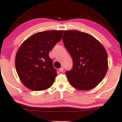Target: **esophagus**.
Instances as JSON below:
<instances>
[{"mask_svg": "<svg viewBox=\"0 0 122 122\" xmlns=\"http://www.w3.org/2000/svg\"><path fill=\"white\" fill-rule=\"evenodd\" d=\"M59 70H60V71H61V72H63V71H64V68L62 67H61L60 68V69H59Z\"/></svg>", "mask_w": 122, "mask_h": 122, "instance_id": "34e87169", "label": "esophagus"}]
</instances>
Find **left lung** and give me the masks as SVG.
I'll use <instances>...</instances> for the list:
<instances>
[{
    "label": "left lung",
    "instance_id": "obj_1",
    "mask_svg": "<svg viewBox=\"0 0 122 122\" xmlns=\"http://www.w3.org/2000/svg\"><path fill=\"white\" fill-rule=\"evenodd\" d=\"M62 41L73 60L72 69L66 71L70 85L80 90L96 87L108 70V55L103 46L78 30H65Z\"/></svg>",
    "mask_w": 122,
    "mask_h": 122
}]
</instances>
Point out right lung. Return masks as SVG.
<instances>
[{
	"instance_id": "right-lung-1",
	"label": "right lung",
	"mask_w": 122,
	"mask_h": 122,
	"mask_svg": "<svg viewBox=\"0 0 122 122\" xmlns=\"http://www.w3.org/2000/svg\"><path fill=\"white\" fill-rule=\"evenodd\" d=\"M63 30H49L33 34L19 47L15 56V69L25 87L44 90L52 85L57 75L49 52L62 38Z\"/></svg>"
}]
</instances>
